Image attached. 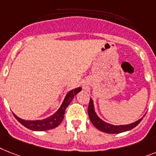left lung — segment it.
Returning <instances> with one entry per match:
<instances>
[{"label": "left lung", "mask_w": 156, "mask_h": 156, "mask_svg": "<svg viewBox=\"0 0 156 156\" xmlns=\"http://www.w3.org/2000/svg\"><path fill=\"white\" fill-rule=\"evenodd\" d=\"M87 112H88V116H89L90 120L92 121V124L97 128L98 130L101 131L103 132L108 134H118L121 133V132H127L129 130H132L135 127L138 125L139 123L141 122L143 117L138 119L137 121L133 122L129 124H125V125H113L111 123H107L101 119L100 117L97 115L96 111H95V107H94L93 100L92 98H90L89 105H88V109H87Z\"/></svg>", "instance_id": "8db88e82"}]
</instances>
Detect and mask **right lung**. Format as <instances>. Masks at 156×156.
<instances>
[{
	"label": "right lung",
	"mask_w": 156,
	"mask_h": 156,
	"mask_svg": "<svg viewBox=\"0 0 156 156\" xmlns=\"http://www.w3.org/2000/svg\"><path fill=\"white\" fill-rule=\"evenodd\" d=\"M82 90L81 87H78L76 88L70 90L63 100L62 104L58 108L56 112H54L52 115L47 117L44 119H37V120H25V119H20V117L16 116L13 113L14 116L20 122L23 126H24L27 128H29L33 131H37V132H43V131H47V130L55 128L57 126L60 125V123L62 122L64 119V115L66 110L67 107L72 102L74 96L76 95L78 92H80Z\"/></svg>",
	"instance_id": "right-lung-1"
}]
</instances>
